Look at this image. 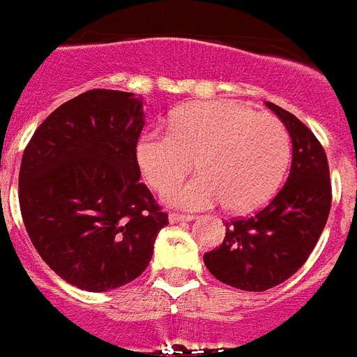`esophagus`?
Wrapping results in <instances>:
<instances>
[{"label":"esophagus","mask_w":357,"mask_h":357,"mask_svg":"<svg viewBox=\"0 0 357 357\" xmlns=\"http://www.w3.org/2000/svg\"><path fill=\"white\" fill-rule=\"evenodd\" d=\"M196 215L190 214H178V212H170L169 214V221L170 223H179V221H192Z\"/></svg>","instance_id":"1"}]
</instances>
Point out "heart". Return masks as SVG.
I'll use <instances>...</instances> for the list:
<instances>
[{
  "instance_id": "obj_1",
  "label": "heart",
  "mask_w": 357,
  "mask_h": 357,
  "mask_svg": "<svg viewBox=\"0 0 357 357\" xmlns=\"http://www.w3.org/2000/svg\"><path fill=\"white\" fill-rule=\"evenodd\" d=\"M197 158L200 174L165 194L172 206L232 212L259 208L280 188L290 161V137L272 114H254L232 101H203L174 112L170 128H149L136 158L143 178L163 192Z\"/></svg>"
}]
</instances>
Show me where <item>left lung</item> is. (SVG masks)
<instances>
[{
    "label": "left lung",
    "mask_w": 357,
    "mask_h": 357,
    "mask_svg": "<svg viewBox=\"0 0 357 357\" xmlns=\"http://www.w3.org/2000/svg\"><path fill=\"white\" fill-rule=\"evenodd\" d=\"M292 139L287 183L250 218L227 223L223 243L203 256L215 280L263 292L287 281L316 247L332 203L331 172L321 143L294 114L266 101Z\"/></svg>",
    "instance_id": "8db88e82"
}]
</instances>
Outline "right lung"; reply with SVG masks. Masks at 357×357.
Instances as JSON below:
<instances>
[{"mask_svg":"<svg viewBox=\"0 0 357 357\" xmlns=\"http://www.w3.org/2000/svg\"><path fill=\"white\" fill-rule=\"evenodd\" d=\"M132 92L94 89L36 128L20 169V206L32 245L70 285L118 289L142 275L169 215L139 181L145 125Z\"/></svg>","mask_w":357,"mask_h":357,"instance_id":"obj_1","label":"right lung"}]
</instances>
